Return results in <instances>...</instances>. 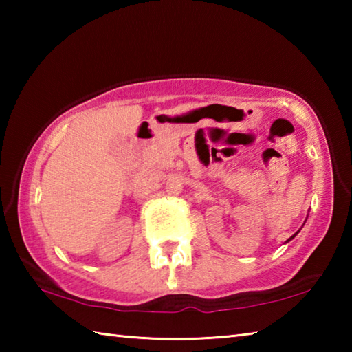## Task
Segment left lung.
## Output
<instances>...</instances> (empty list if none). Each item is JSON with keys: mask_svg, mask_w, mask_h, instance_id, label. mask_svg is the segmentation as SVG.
<instances>
[{"mask_svg": "<svg viewBox=\"0 0 352 352\" xmlns=\"http://www.w3.org/2000/svg\"><path fill=\"white\" fill-rule=\"evenodd\" d=\"M298 233H300V231H296V233H295V234H294V236H292V237H290V239H289V241H292V239H294V237H295V236H296V234H298ZM289 241H287V242H289Z\"/></svg>", "mask_w": 352, "mask_h": 352, "instance_id": "1", "label": "left lung"}]
</instances>
